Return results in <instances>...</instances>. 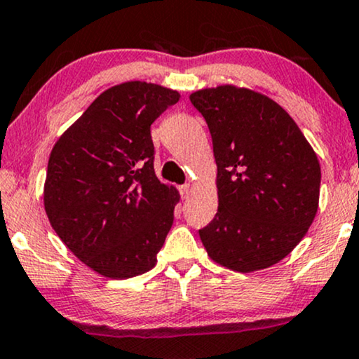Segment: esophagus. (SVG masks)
I'll return each instance as SVG.
<instances>
[{
    "label": "esophagus",
    "mask_w": 359,
    "mask_h": 359,
    "mask_svg": "<svg viewBox=\"0 0 359 359\" xmlns=\"http://www.w3.org/2000/svg\"><path fill=\"white\" fill-rule=\"evenodd\" d=\"M180 193H181V198H183V200H187V198L189 196V193H191V184H181Z\"/></svg>",
    "instance_id": "esophagus-1"
}]
</instances>
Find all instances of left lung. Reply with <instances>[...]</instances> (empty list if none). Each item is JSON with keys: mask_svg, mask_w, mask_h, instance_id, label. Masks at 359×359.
Instances as JSON below:
<instances>
[{"mask_svg": "<svg viewBox=\"0 0 359 359\" xmlns=\"http://www.w3.org/2000/svg\"><path fill=\"white\" fill-rule=\"evenodd\" d=\"M205 118L218 166V213L200 238L216 263L271 266L311 226L321 170L293 118L268 96L229 85L189 96Z\"/></svg>", "mask_w": 359, "mask_h": 359, "instance_id": "1", "label": "left lung"}]
</instances>
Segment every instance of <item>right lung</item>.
I'll return each instance as SVG.
<instances>
[{"label":"right lung","mask_w":359,"mask_h":359,"mask_svg":"<svg viewBox=\"0 0 359 359\" xmlns=\"http://www.w3.org/2000/svg\"><path fill=\"white\" fill-rule=\"evenodd\" d=\"M178 91L144 81L113 86L56 141L44 210L74 256L103 276L149 271L180 200L154 175L151 125Z\"/></svg>","instance_id":"1"}]
</instances>
